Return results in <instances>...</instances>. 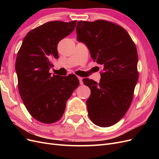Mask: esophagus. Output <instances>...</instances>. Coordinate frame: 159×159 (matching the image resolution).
Returning <instances> with one entry per match:
<instances>
[{"label":"esophagus","mask_w":159,"mask_h":159,"mask_svg":"<svg viewBox=\"0 0 159 159\" xmlns=\"http://www.w3.org/2000/svg\"><path fill=\"white\" fill-rule=\"evenodd\" d=\"M78 79H79V81H80V85H83V81H82V80H83V78H81V77H80V76H78Z\"/></svg>","instance_id":"esophagus-1"}]
</instances>
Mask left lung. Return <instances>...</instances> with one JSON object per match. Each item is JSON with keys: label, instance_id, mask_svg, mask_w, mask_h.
Listing matches in <instances>:
<instances>
[{"label": "left lung", "instance_id": "1", "mask_svg": "<svg viewBox=\"0 0 159 159\" xmlns=\"http://www.w3.org/2000/svg\"><path fill=\"white\" fill-rule=\"evenodd\" d=\"M76 32L92 60L103 67L99 84L83 80L91 89L86 101L89 117L99 127L113 125L127 113L133 98L139 78L135 44L123 27L107 20H81Z\"/></svg>", "mask_w": 159, "mask_h": 159}]
</instances>
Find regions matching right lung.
<instances>
[{"mask_svg":"<svg viewBox=\"0 0 159 159\" xmlns=\"http://www.w3.org/2000/svg\"><path fill=\"white\" fill-rule=\"evenodd\" d=\"M77 21H51L28 32L18 52L15 68L22 102L32 117L43 123L60 119L67 101L79 86L77 76L52 75L58 58V42L74 31Z\"/></svg>","mask_w":159,"mask_h":159,"instance_id":"obj_1","label":"right lung"}]
</instances>
